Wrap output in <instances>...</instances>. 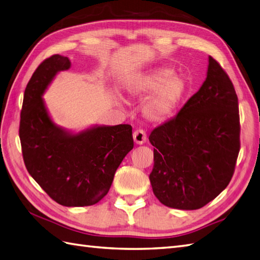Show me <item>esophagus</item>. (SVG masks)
<instances>
[{
    "mask_svg": "<svg viewBox=\"0 0 260 260\" xmlns=\"http://www.w3.org/2000/svg\"><path fill=\"white\" fill-rule=\"evenodd\" d=\"M134 140L137 144H143L147 141V135H145V132L141 129L136 130L134 132Z\"/></svg>",
    "mask_w": 260,
    "mask_h": 260,
    "instance_id": "1",
    "label": "esophagus"
}]
</instances>
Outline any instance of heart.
Here are the masks:
<instances>
[{
  "label": "heart",
  "mask_w": 260,
  "mask_h": 260,
  "mask_svg": "<svg viewBox=\"0 0 260 260\" xmlns=\"http://www.w3.org/2000/svg\"><path fill=\"white\" fill-rule=\"evenodd\" d=\"M125 89L131 97L142 98L149 94L142 106L143 116L159 122L172 116L180 106L187 91V82L172 68L160 67L138 76Z\"/></svg>",
  "instance_id": "obj_1"
}]
</instances>
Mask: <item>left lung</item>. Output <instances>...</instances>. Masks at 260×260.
Listing matches in <instances>:
<instances>
[{"mask_svg": "<svg viewBox=\"0 0 260 260\" xmlns=\"http://www.w3.org/2000/svg\"><path fill=\"white\" fill-rule=\"evenodd\" d=\"M238 99L224 69L210 56L206 79L172 120L151 132L149 176L162 204L199 210L229 185L239 152Z\"/></svg>", "mask_w": 260, "mask_h": 260, "instance_id": "obj_1", "label": "left lung"}]
</instances>
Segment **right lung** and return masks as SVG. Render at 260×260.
I'll use <instances>...</instances> for the list:
<instances>
[{"mask_svg": "<svg viewBox=\"0 0 260 260\" xmlns=\"http://www.w3.org/2000/svg\"><path fill=\"white\" fill-rule=\"evenodd\" d=\"M68 57L53 55L37 67L24 92L20 139L25 167L57 203L90 206L105 198L124 156L134 149L130 124H93L80 131L54 122L44 93Z\"/></svg>", "mask_w": 260, "mask_h": 260, "instance_id": "obj_1", "label": "right lung"}]
</instances>
